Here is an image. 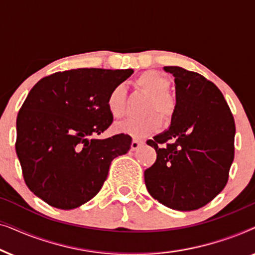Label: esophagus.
Masks as SVG:
<instances>
[{
    "label": "esophagus",
    "mask_w": 255,
    "mask_h": 255,
    "mask_svg": "<svg viewBox=\"0 0 255 255\" xmlns=\"http://www.w3.org/2000/svg\"><path fill=\"white\" fill-rule=\"evenodd\" d=\"M144 145V141L142 140H138V139H133L131 142V149L132 151H135V149L140 147V146Z\"/></svg>",
    "instance_id": "obj_1"
}]
</instances>
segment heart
<instances>
[{
  "label": "heart",
  "instance_id": "obj_1",
  "mask_svg": "<svg viewBox=\"0 0 255 255\" xmlns=\"http://www.w3.org/2000/svg\"><path fill=\"white\" fill-rule=\"evenodd\" d=\"M135 88L149 95L146 113H158L163 120L168 121L175 110V101L168 94L170 82L161 73L155 71H146L138 75L134 80ZM107 107L114 117L121 118L127 110L125 88L123 85L115 86L110 90L107 99ZM161 127V121L158 115L152 114L144 118H128L116 125L118 132H123L133 137H145L155 132Z\"/></svg>",
  "mask_w": 255,
  "mask_h": 255
}]
</instances>
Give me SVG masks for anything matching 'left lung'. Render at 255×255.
Returning <instances> with one entry per match:
<instances>
[{
    "label": "left lung",
    "mask_w": 255,
    "mask_h": 255,
    "mask_svg": "<svg viewBox=\"0 0 255 255\" xmlns=\"http://www.w3.org/2000/svg\"><path fill=\"white\" fill-rule=\"evenodd\" d=\"M163 69L174 76L175 110L169 128L147 140L156 160L144 172L145 184L166 207L196 210L228 183L235 120L221 90L204 76L177 66Z\"/></svg>",
    "instance_id": "8db88e82"
}]
</instances>
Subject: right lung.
<instances>
[{
    "label": "right lung",
    "instance_id": "1",
    "mask_svg": "<svg viewBox=\"0 0 255 255\" xmlns=\"http://www.w3.org/2000/svg\"><path fill=\"white\" fill-rule=\"evenodd\" d=\"M133 69L78 68L39 80L16 121V153L32 193L51 207L69 210L92 200L110 163L128 153L132 138L97 139L113 123L107 99Z\"/></svg>",
    "mask_w": 255,
    "mask_h": 255
}]
</instances>
